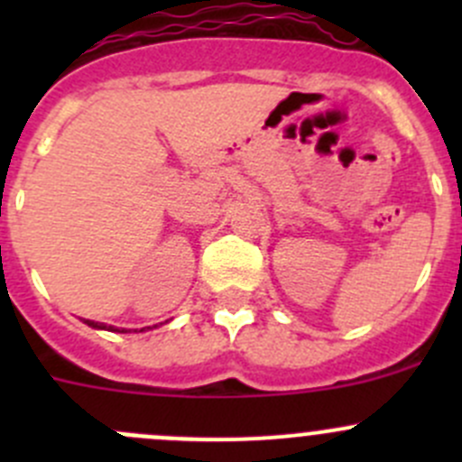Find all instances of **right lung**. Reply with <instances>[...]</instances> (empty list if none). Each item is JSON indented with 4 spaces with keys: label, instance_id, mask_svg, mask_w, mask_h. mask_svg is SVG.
Masks as SVG:
<instances>
[{
    "label": "right lung",
    "instance_id": "add662e5",
    "mask_svg": "<svg viewBox=\"0 0 462 462\" xmlns=\"http://www.w3.org/2000/svg\"><path fill=\"white\" fill-rule=\"evenodd\" d=\"M85 324L91 326V328H100V330H118V333H125V328H114V326H106V324H100V321H91V319H85ZM144 330V328H143Z\"/></svg>",
    "mask_w": 462,
    "mask_h": 462
}]
</instances>
